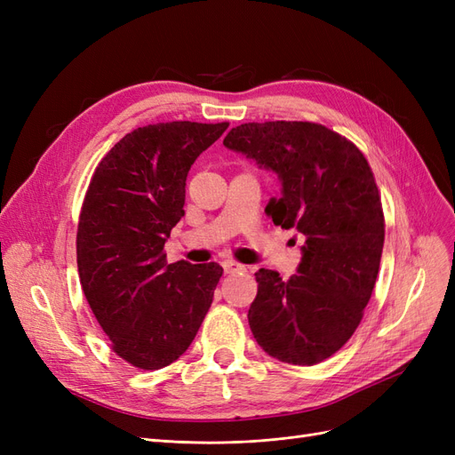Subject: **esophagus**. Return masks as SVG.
<instances>
[{"label":"esophagus","instance_id":"obj_1","mask_svg":"<svg viewBox=\"0 0 455 455\" xmlns=\"http://www.w3.org/2000/svg\"><path fill=\"white\" fill-rule=\"evenodd\" d=\"M222 267H224L226 273H243V271H246V267L243 264H237V261H233V259H224Z\"/></svg>","mask_w":455,"mask_h":455}]
</instances>
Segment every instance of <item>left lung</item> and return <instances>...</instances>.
I'll return each mask as SVG.
<instances>
[{
  "label": "left lung",
  "mask_w": 455,
  "mask_h": 455,
  "mask_svg": "<svg viewBox=\"0 0 455 455\" xmlns=\"http://www.w3.org/2000/svg\"><path fill=\"white\" fill-rule=\"evenodd\" d=\"M224 146L277 174L281 197L266 212L306 237L291 279L256 273L252 334L281 363H323L353 336L378 277L385 222L370 164L353 142L307 121L244 123Z\"/></svg>",
  "instance_id": "8db88e82"
}]
</instances>
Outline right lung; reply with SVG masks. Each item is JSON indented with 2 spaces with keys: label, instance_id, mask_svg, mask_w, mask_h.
I'll return each mask as SVG.
<instances>
[{
  "label": "right lung",
  "instance_id": "right-lung-1",
  "mask_svg": "<svg viewBox=\"0 0 455 455\" xmlns=\"http://www.w3.org/2000/svg\"><path fill=\"white\" fill-rule=\"evenodd\" d=\"M229 123L172 121L123 136L96 167L77 226V269L85 298L129 364L174 363L212 304L224 269L214 261L169 264L163 252L184 216L191 164Z\"/></svg>",
  "mask_w": 455,
  "mask_h": 455
}]
</instances>
